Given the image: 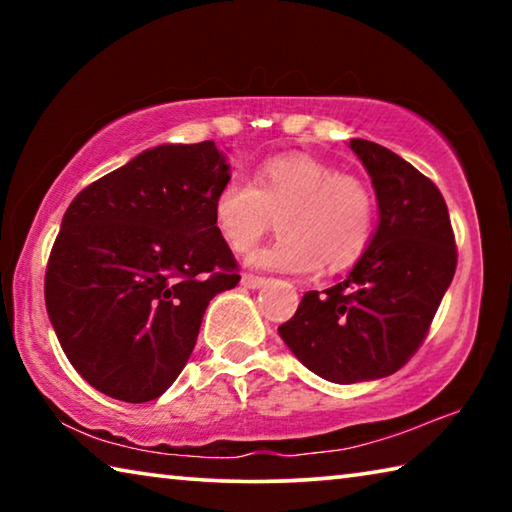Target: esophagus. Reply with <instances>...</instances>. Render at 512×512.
Returning <instances> with one entry per match:
<instances>
[{
	"label": "esophagus",
	"mask_w": 512,
	"mask_h": 512,
	"mask_svg": "<svg viewBox=\"0 0 512 512\" xmlns=\"http://www.w3.org/2000/svg\"><path fill=\"white\" fill-rule=\"evenodd\" d=\"M241 284H244V287H248V289H259V287H264V284H266V277L244 273V275H241Z\"/></svg>",
	"instance_id": "obj_1"
}]
</instances>
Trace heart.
<instances>
[{"instance_id": "heart-1", "label": "heart", "mask_w": 512, "mask_h": 512, "mask_svg": "<svg viewBox=\"0 0 512 512\" xmlns=\"http://www.w3.org/2000/svg\"><path fill=\"white\" fill-rule=\"evenodd\" d=\"M375 212L366 180L305 153L275 155L255 183L235 176L214 196L216 228L237 253L253 248L280 216L282 235L257 248L250 264L282 273L352 264L370 244Z\"/></svg>"}]
</instances>
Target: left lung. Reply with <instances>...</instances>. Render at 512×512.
Returning <instances> with one entry per match:
<instances>
[{
	"mask_svg": "<svg viewBox=\"0 0 512 512\" xmlns=\"http://www.w3.org/2000/svg\"><path fill=\"white\" fill-rule=\"evenodd\" d=\"M372 180L379 225L343 282L307 291L277 327L302 366L334 384L388 377L429 332L456 271L452 221L427 176L368 140H350Z\"/></svg>",
	"mask_w": 512,
	"mask_h": 512,
	"instance_id": "left-lung-1",
	"label": "left lung"
}]
</instances>
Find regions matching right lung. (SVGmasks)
<instances>
[{"mask_svg":"<svg viewBox=\"0 0 512 512\" xmlns=\"http://www.w3.org/2000/svg\"><path fill=\"white\" fill-rule=\"evenodd\" d=\"M230 164L214 142L162 144L69 203L45 275L47 314L103 395L151 402L176 381L239 266L214 223Z\"/></svg>","mask_w":512,"mask_h":512,"instance_id":"1","label":"right lung"}]
</instances>
